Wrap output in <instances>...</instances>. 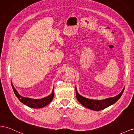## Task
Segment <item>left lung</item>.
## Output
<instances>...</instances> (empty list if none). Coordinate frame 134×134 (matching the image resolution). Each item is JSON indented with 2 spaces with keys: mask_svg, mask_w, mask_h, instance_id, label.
<instances>
[{
  "mask_svg": "<svg viewBox=\"0 0 134 134\" xmlns=\"http://www.w3.org/2000/svg\"><path fill=\"white\" fill-rule=\"evenodd\" d=\"M124 90L125 89H123L121 93L114 97L108 98L103 100H93L81 96V95L78 93L76 88V96L78 101L85 108L93 110L98 111L104 109L108 108V106L114 104L121 97Z\"/></svg>",
  "mask_w": 134,
  "mask_h": 134,
  "instance_id": "1",
  "label": "left lung"
}]
</instances>
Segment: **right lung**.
<instances>
[{
	"mask_svg": "<svg viewBox=\"0 0 134 134\" xmlns=\"http://www.w3.org/2000/svg\"><path fill=\"white\" fill-rule=\"evenodd\" d=\"M12 87L15 95L16 96V97L18 98L19 100L21 101L23 104H25L26 106H28L29 107L32 108L38 109L43 108L47 105L49 104V103H50L51 101L53 100L54 97V90L52 92V93L46 97H44L42 99H32L30 98L24 97L21 96L15 90V88L13 86L12 84Z\"/></svg>",
	"mask_w": 134,
	"mask_h": 134,
	"instance_id": "obj_1",
	"label": "right lung"
}]
</instances>
